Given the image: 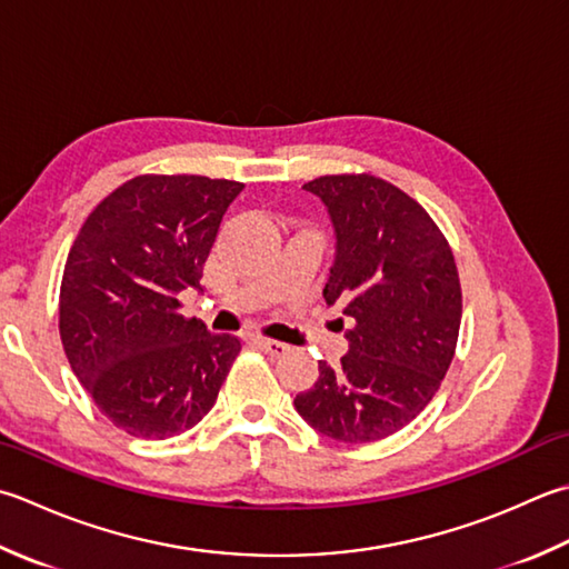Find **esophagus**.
Returning <instances> with one entry per match:
<instances>
[{
  "mask_svg": "<svg viewBox=\"0 0 569 569\" xmlns=\"http://www.w3.org/2000/svg\"><path fill=\"white\" fill-rule=\"evenodd\" d=\"M256 345H259L266 355H271V358H283V355L288 352V345L278 342V340H269V338H256Z\"/></svg>",
  "mask_w": 569,
  "mask_h": 569,
  "instance_id": "34e87169",
  "label": "esophagus"
}]
</instances>
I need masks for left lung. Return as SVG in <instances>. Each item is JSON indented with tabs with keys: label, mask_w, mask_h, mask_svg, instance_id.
I'll return each instance as SVG.
<instances>
[{
	"label": "left lung",
	"mask_w": 569,
	"mask_h": 569,
	"mask_svg": "<svg viewBox=\"0 0 569 569\" xmlns=\"http://www.w3.org/2000/svg\"><path fill=\"white\" fill-rule=\"evenodd\" d=\"M326 204L336 261L322 288L355 320L338 367L296 409L322 437L367 443L399 431L425 409L453 360L461 283L449 241L402 189L372 174H326L303 184Z\"/></svg>",
	"instance_id": "obj_1"
}]
</instances>
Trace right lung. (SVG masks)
<instances>
[{
    "instance_id": "add662e5",
    "label": "right lung",
    "mask_w": 569,
    "mask_h": 569,
    "mask_svg": "<svg viewBox=\"0 0 569 569\" xmlns=\"http://www.w3.org/2000/svg\"><path fill=\"white\" fill-rule=\"evenodd\" d=\"M241 182L140 174L100 202L66 259L59 330L96 407L138 439L192 429L214 407L241 350L180 313L199 288L221 217Z\"/></svg>"
}]
</instances>
